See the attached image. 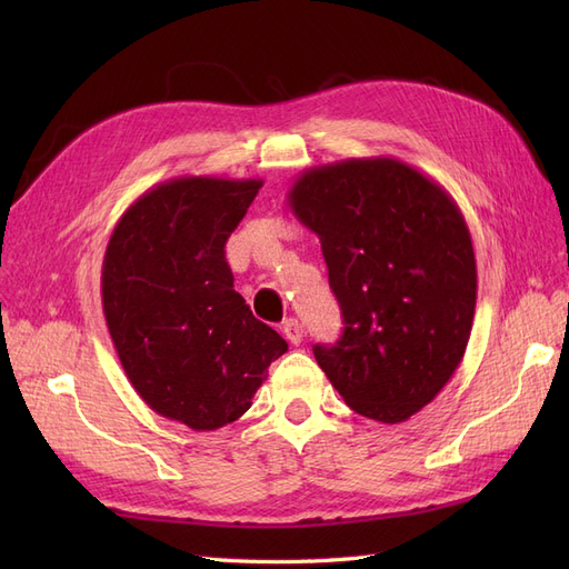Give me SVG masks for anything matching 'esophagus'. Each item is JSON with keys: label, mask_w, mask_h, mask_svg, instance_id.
<instances>
[{"label": "esophagus", "mask_w": 569, "mask_h": 569, "mask_svg": "<svg viewBox=\"0 0 569 569\" xmlns=\"http://www.w3.org/2000/svg\"><path fill=\"white\" fill-rule=\"evenodd\" d=\"M282 332H284V337H287L291 343H295V347H299L301 339H303V330H301V325H299L297 318H287V320L282 322Z\"/></svg>", "instance_id": "34e87169"}]
</instances>
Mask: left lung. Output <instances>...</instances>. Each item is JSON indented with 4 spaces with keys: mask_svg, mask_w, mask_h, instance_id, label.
Listing matches in <instances>:
<instances>
[{
    "mask_svg": "<svg viewBox=\"0 0 569 569\" xmlns=\"http://www.w3.org/2000/svg\"><path fill=\"white\" fill-rule=\"evenodd\" d=\"M287 201L320 239L343 318L335 347H313L318 366L358 416L406 422L468 349L477 261L458 203L389 157L308 168Z\"/></svg>",
    "mask_w": 569,
    "mask_h": 569,
    "instance_id": "1",
    "label": "left lung"
}]
</instances>
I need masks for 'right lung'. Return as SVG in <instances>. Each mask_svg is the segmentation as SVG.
<instances>
[{"instance_id": "obj_1", "label": "right lung", "mask_w": 569, "mask_h": 569, "mask_svg": "<svg viewBox=\"0 0 569 569\" xmlns=\"http://www.w3.org/2000/svg\"><path fill=\"white\" fill-rule=\"evenodd\" d=\"M263 180H166L120 216L101 303L130 385L194 432L242 418L287 341L234 291L226 242Z\"/></svg>"}]
</instances>
